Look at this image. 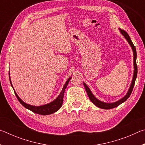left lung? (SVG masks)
<instances>
[{"instance_id":"8db88e82","label":"left lung","mask_w":145,"mask_h":145,"mask_svg":"<svg viewBox=\"0 0 145 145\" xmlns=\"http://www.w3.org/2000/svg\"><path fill=\"white\" fill-rule=\"evenodd\" d=\"M120 32H121V34L124 36V37L127 39V40L128 41V42L129 43L130 45H131V46H132V50H133V52H134V72L133 79H132V83H131V87H130V88H129V91H128V93H127V95H125V96L121 100H118V101H117L116 102H114V103H111V104H107V103L102 102L100 101V100H98L97 99H96V98L94 97V95L92 94V93L91 92L89 88H88V86L84 82V85L87 94L88 95V97H89L90 100L92 102V103H93V104H94L95 105H96V106L99 107L100 108H101V109H112V108H114V107H116L117 106H118V105H120V104H121L123 102H124L125 101H126V100L129 99V97H130V95H131L132 91V90H133V88H134V86L135 81H136V77H137V64H136L137 53H136V46L134 45L133 43H132V40H131V38H130L129 35L128 34H127V32H125L124 30H123V29H120Z\"/></svg>"}]
</instances>
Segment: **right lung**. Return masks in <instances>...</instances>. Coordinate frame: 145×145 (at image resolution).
Returning a JSON list of instances; mask_svg holds the SVG:
<instances>
[{
  "label": "right lung",
  "mask_w": 145,
  "mask_h": 145,
  "mask_svg": "<svg viewBox=\"0 0 145 145\" xmlns=\"http://www.w3.org/2000/svg\"><path fill=\"white\" fill-rule=\"evenodd\" d=\"M70 79H71V77L68 78L67 81L66 82L65 84V86H64V87L63 88L62 91L61 92L60 95H59V97L54 100V101L49 103V104H48L41 105V106H33V105H31L26 104V103L23 102L22 100L20 99L19 97L17 95V94L16 93V92L14 91L13 88V89L14 90V94H15L17 99L18 100V101L20 102V104L22 105L24 107H25V108H27V109H28L30 110V111L35 112V113H36V114H39L41 115H48V114H52V113H54V112H55L57 111H58V110L61 108V107L62 106L63 102L64 93H65V90L66 89V88H67L68 82H69ZM9 80H10V83L11 84V86L13 87L10 78H9Z\"/></svg>",
  "instance_id": "obj_1"
}]
</instances>
